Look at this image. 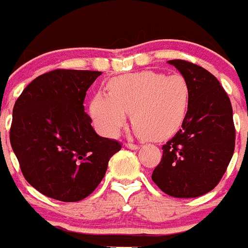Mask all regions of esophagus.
Returning <instances> with one entry per match:
<instances>
[{
	"instance_id": "obj_1",
	"label": "esophagus",
	"mask_w": 248,
	"mask_h": 248,
	"mask_svg": "<svg viewBox=\"0 0 248 248\" xmlns=\"http://www.w3.org/2000/svg\"><path fill=\"white\" fill-rule=\"evenodd\" d=\"M125 146L129 149H133V150H135V149L139 148V145H137V144H134V143H126Z\"/></svg>"
}]
</instances>
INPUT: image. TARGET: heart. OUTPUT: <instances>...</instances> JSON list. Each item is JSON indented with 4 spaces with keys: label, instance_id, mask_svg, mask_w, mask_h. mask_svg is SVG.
<instances>
[{
    "label": "heart",
    "instance_id": "b5f03b06",
    "mask_svg": "<svg viewBox=\"0 0 248 248\" xmlns=\"http://www.w3.org/2000/svg\"><path fill=\"white\" fill-rule=\"evenodd\" d=\"M108 91L95 94L89 108L97 129L107 137L118 135L131 113V123L140 137L163 139L183 124L190 103V85L180 74L166 77L153 71L124 74L109 80Z\"/></svg>",
    "mask_w": 248,
    "mask_h": 248
}]
</instances>
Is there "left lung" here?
I'll list each match as a JSON object with an SVG mask.
<instances>
[{"mask_svg": "<svg viewBox=\"0 0 248 248\" xmlns=\"http://www.w3.org/2000/svg\"><path fill=\"white\" fill-rule=\"evenodd\" d=\"M169 63L190 85V103L181 129L163 145L151 179L174 198H198L215 189L235 150L236 130L230 98L214 74L184 59Z\"/></svg>", "mask_w": 248, "mask_h": 248, "instance_id": "1", "label": "left lung"}]
</instances>
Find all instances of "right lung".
<instances>
[{
    "instance_id": "right-lung-1",
    "label": "right lung",
    "mask_w": 248,
    "mask_h": 248,
    "mask_svg": "<svg viewBox=\"0 0 248 248\" xmlns=\"http://www.w3.org/2000/svg\"><path fill=\"white\" fill-rule=\"evenodd\" d=\"M102 74L54 69L37 77L13 107L10 141L26 180L54 200L74 202L97 189L122 144L94 131L85 94Z\"/></svg>"
}]
</instances>
